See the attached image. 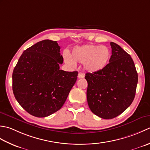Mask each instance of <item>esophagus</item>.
<instances>
[{"label":"esophagus","instance_id":"obj_1","mask_svg":"<svg viewBox=\"0 0 150 150\" xmlns=\"http://www.w3.org/2000/svg\"><path fill=\"white\" fill-rule=\"evenodd\" d=\"M78 78H84V74L82 72H79L78 75Z\"/></svg>","mask_w":150,"mask_h":150}]
</instances>
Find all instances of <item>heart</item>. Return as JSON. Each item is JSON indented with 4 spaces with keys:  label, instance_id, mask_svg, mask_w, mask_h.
<instances>
[{
    "label": "heart",
    "instance_id": "heart-1",
    "mask_svg": "<svg viewBox=\"0 0 150 150\" xmlns=\"http://www.w3.org/2000/svg\"><path fill=\"white\" fill-rule=\"evenodd\" d=\"M111 58V51L105 46L86 45L76 47L72 57L67 56L65 62L72 66L76 62L84 63V68L91 73L100 72L108 66Z\"/></svg>",
    "mask_w": 150,
    "mask_h": 150
}]
</instances>
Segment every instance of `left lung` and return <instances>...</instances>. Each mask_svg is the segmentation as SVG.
Instances as JSON below:
<instances>
[{
    "label": "left lung",
    "instance_id": "left-lung-1",
    "mask_svg": "<svg viewBox=\"0 0 150 150\" xmlns=\"http://www.w3.org/2000/svg\"><path fill=\"white\" fill-rule=\"evenodd\" d=\"M112 55L105 68L87 73V98L91 111L103 119L122 113L135 96L138 74L130 55L118 45L110 42Z\"/></svg>",
    "mask_w": 150,
    "mask_h": 150
}]
</instances>
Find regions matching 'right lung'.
I'll use <instances>...</instances> for the list:
<instances>
[{
	"mask_svg": "<svg viewBox=\"0 0 150 150\" xmlns=\"http://www.w3.org/2000/svg\"><path fill=\"white\" fill-rule=\"evenodd\" d=\"M63 62L57 41L46 39L23 52L12 74V88L22 108L36 117L59 110L75 84L78 72L59 69Z\"/></svg>",
	"mask_w": 150,
	"mask_h": 150,
	"instance_id": "add662e5",
	"label": "right lung"
}]
</instances>
